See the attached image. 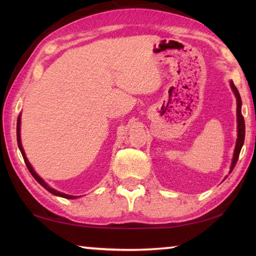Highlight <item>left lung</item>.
Masks as SVG:
<instances>
[{
  "label": "left lung",
  "mask_w": 256,
  "mask_h": 256,
  "mask_svg": "<svg viewBox=\"0 0 256 256\" xmlns=\"http://www.w3.org/2000/svg\"><path fill=\"white\" fill-rule=\"evenodd\" d=\"M230 88L232 90L234 94H235L236 102H237V140H236L235 150H234L229 174H230L234 170V167H235L238 157H240L242 146V144H244V138H245V122H244V118H242V99L240 96V92H238V90L235 86V84H234L232 81H230Z\"/></svg>",
  "instance_id": "obj_1"
}]
</instances>
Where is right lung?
<instances>
[{"instance_id": "obj_1", "label": "right lung", "mask_w": 256, "mask_h": 256, "mask_svg": "<svg viewBox=\"0 0 256 256\" xmlns=\"http://www.w3.org/2000/svg\"><path fill=\"white\" fill-rule=\"evenodd\" d=\"M20 128H21V114L18 116V120H16V141H18V146H19V149H20V151H21V154H22L24 162H26V164H27V168L29 170L30 174H32V175L34 176V178L38 182V183H40V184L42 186V188L48 190L50 193L54 194V196H60V198H68V200H74V198H78L76 196H68V194L58 192V190L52 188L48 184H47L46 182H45L44 180H42V177H40V175H38L36 172H34V170L32 166V164L29 162V160L27 159V156H26V154H24V148H22V144H21Z\"/></svg>"}]
</instances>
